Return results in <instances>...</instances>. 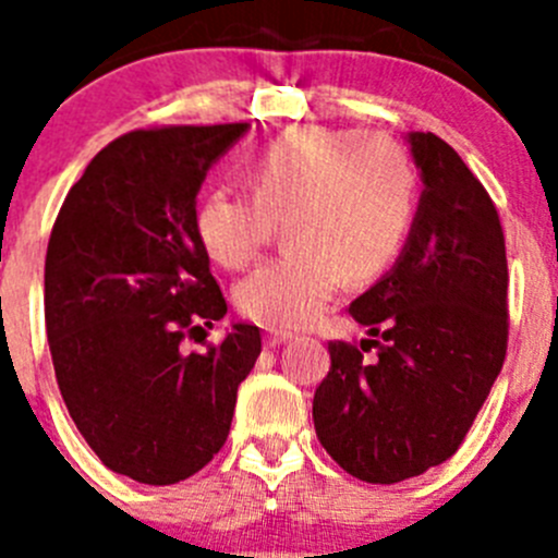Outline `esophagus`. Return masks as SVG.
Instances as JSON below:
<instances>
[{
  "label": "esophagus",
  "instance_id": "34e87169",
  "mask_svg": "<svg viewBox=\"0 0 558 558\" xmlns=\"http://www.w3.org/2000/svg\"><path fill=\"white\" fill-rule=\"evenodd\" d=\"M290 338H293V335L282 332V329H268V332H265V347H268V349L282 347V343H288Z\"/></svg>",
  "mask_w": 558,
  "mask_h": 558
}]
</instances>
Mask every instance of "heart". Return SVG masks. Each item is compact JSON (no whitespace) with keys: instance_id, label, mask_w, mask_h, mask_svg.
Masks as SVG:
<instances>
[{"instance_id":"1","label":"heart","mask_w":558,"mask_h":558,"mask_svg":"<svg viewBox=\"0 0 558 558\" xmlns=\"http://www.w3.org/2000/svg\"><path fill=\"white\" fill-rule=\"evenodd\" d=\"M254 195L215 186L195 209L206 254L240 270L263 254L276 220L293 251L236 284V310L274 329L318 322L343 276L372 279L405 243L416 209V172L383 133L299 128L248 167Z\"/></svg>"}]
</instances>
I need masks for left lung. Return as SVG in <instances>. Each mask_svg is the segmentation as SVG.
I'll use <instances>...</instances> for the list:
<instances>
[{
  "label": "left lung",
  "instance_id": "1",
  "mask_svg": "<svg viewBox=\"0 0 558 558\" xmlns=\"http://www.w3.org/2000/svg\"><path fill=\"white\" fill-rule=\"evenodd\" d=\"M408 145L425 190L405 248L349 307L372 340L329 343L332 366L313 399L324 450L366 483L445 463L489 397L509 340L506 240L489 192L436 133L411 131ZM372 345L378 357L363 361Z\"/></svg>",
  "mask_w": 558,
  "mask_h": 558
}]
</instances>
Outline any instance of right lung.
<instances>
[{
    "label": "right lung",
    "mask_w": 558,
    "mask_h": 558,
    "mask_svg": "<svg viewBox=\"0 0 558 558\" xmlns=\"http://www.w3.org/2000/svg\"><path fill=\"white\" fill-rule=\"evenodd\" d=\"M248 128L125 133L88 161L49 234L44 322L69 416L108 470L150 486L218 456L236 388L263 352L251 324H231L201 354L181 349L226 315L195 198Z\"/></svg>",
    "instance_id": "obj_1"
}]
</instances>
